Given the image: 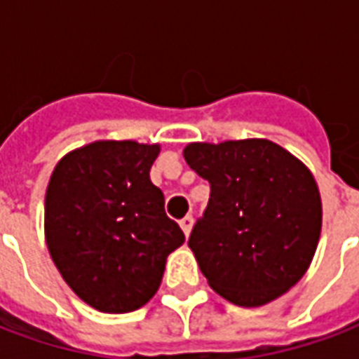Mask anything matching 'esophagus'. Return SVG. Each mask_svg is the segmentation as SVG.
I'll return each instance as SVG.
<instances>
[{"instance_id":"esophagus-1","label":"esophagus","mask_w":359,"mask_h":359,"mask_svg":"<svg viewBox=\"0 0 359 359\" xmlns=\"http://www.w3.org/2000/svg\"><path fill=\"white\" fill-rule=\"evenodd\" d=\"M192 225H194V217L192 215H184V217L180 219V229L184 231V234H190V231H192Z\"/></svg>"}]
</instances>
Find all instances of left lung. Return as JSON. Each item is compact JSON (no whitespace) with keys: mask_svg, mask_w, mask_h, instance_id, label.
<instances>
[{"mask_svg":"<svg viewBox=\"0 0 359 359\" xmlns=\"http://www.w3.org/2000/svg\"><path fill=\"white\" fill-rule=\"evenodd\" d=\"M184 159L211 188L188 238L211 288L256 308L296 285L321 233V198L308 167L259 138L188 144Z\"/></svg>","mask_w":359,"mask_h":359,"instance_id":"8db88e82","label":"left lung"}]
</instances>
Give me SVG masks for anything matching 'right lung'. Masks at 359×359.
I'll use <instances>...</instances> for the list:
<instances>
[{"instance_id":"add662e5","label":"right lung","mask_w":359,"mask_h":359,"mask_svg":"<svg viewBox=\"0 0 359 359\" xmlns=\"http://www.w3.org/2000/svg\"><path fill=\"white\" fill-rule=\"evenodd\" d=\"M159 146L102 140L67 154L46 192V242L73 292L105 313L142 308L184 242L149 169Z\"/></svg>"}]
</instances>
